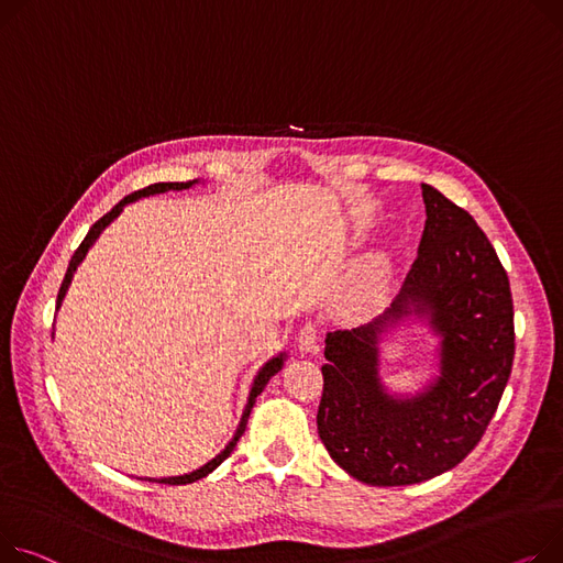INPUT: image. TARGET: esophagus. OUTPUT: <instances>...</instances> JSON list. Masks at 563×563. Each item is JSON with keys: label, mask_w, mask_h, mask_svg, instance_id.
<instances>
[{"label": "esophagus", "mask_w": 563, "mask_h": 563, "mask_svg": "<svg viewBox=\"0 0 563 563\" xmlns=\"http://www.w3.org/2000/svg\"><path fill=\"white\" fill-rule=\"evenodd\" d=\"M296 346L301 349L303 353H317L319 351V330L314 323H306L298 330L296 336Z\"/></svg>", "instance_id": "34e87169"}]
</instances>
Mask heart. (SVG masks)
I'll return each instance as SVG.
<instances>
[{
    "label": "heart",
    "mask_w": 563,
    "mask_h": 563,
    "mask_svg": "<svg viewBox=\"0 0 563 563\" xmlns=\"http://www.w3.org/2000/svg\"><path fill=\"white\" fill-rule=\"evenodd\" d=\"M383 283H385V262L383 260H373L371 265L360 276V283H357L360 298L376 296L383 289Z\"/></svg>",
    "instance_id": "heart-1"
}]
</instances>
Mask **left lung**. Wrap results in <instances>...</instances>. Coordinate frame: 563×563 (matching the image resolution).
<instances>
[{
  "mask_svg": "<svg viewBox=\"0 0 563 563\" xmlns=\"http://www.w3.org/2000/svg\"><path fill=\"white\" fill-rule=\"evenodd\" d=\"M423 187L419 255L391 308L325 336L319 437L349 475L373 486L426 482L455 468L494 419L514 362V303L505 267L475 219ZM426 316L440 334V376L421 395L379 383V334Z\"/></svg>",
  "mask_w": 563,
  "mask_h": 563,
  "instance_id": "1",
  "label": "left lung"
}]
</instances>
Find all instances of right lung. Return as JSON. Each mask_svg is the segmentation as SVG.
<instances>
[{
	"label": "right lung",
	"instance_id": "obj_1",
	"mask_svg": "<svg viewBox=\"0 0 563 563\" xmlns=\"http://www.w3.org/2000/svg\"><path fill=\"white\" fill-rule=\"evenodd\" d=\"M195 183H199V180H187V183H154V185H148V187H144V190H137V192H133V195H129V197H124L115 208H112L110 212H106L99 221H95L92 223V229L88 231V235L84 238V242L79 244V249L74 251V255H71V260H69V267H67V272H65V278H63V283H60V289H58V298H56V310L60 308V303H63V298H65V291H67V287H69V283H71V276H74V272H77V267L81 265V260L86 257V253H88V249L95 244V240L99 238V233L108 227V223L115 219L120 212H122V208L126 206V203H131V201H137V199H142V197H148V195H161V192H167V190H187V187H192ZM283 364H285V353H280L278 357H272L265 366H262L260 371H257V376H255V380H253V387H251V394H249V402H246V407H244V415H242V421H240V426H238V430H235V437L229 441V445L223 448V451L214 457V460H210L208 464H203L201 468H197V471H192V473H185V475H176V477H161V479H154V477H148V482H161V484H190V482H197V479H201V477H206L208 473H212L223 460H227L231 453H233V448L238 445V441H240V437L244 434V430H246V421H249V415H251V409H253V405H255V398L265 391V387H267V383L276 376V373L283 368Z\"/></svg>",
	"mask_w": 563,
	"mask_h": 563
}]
</instances>
